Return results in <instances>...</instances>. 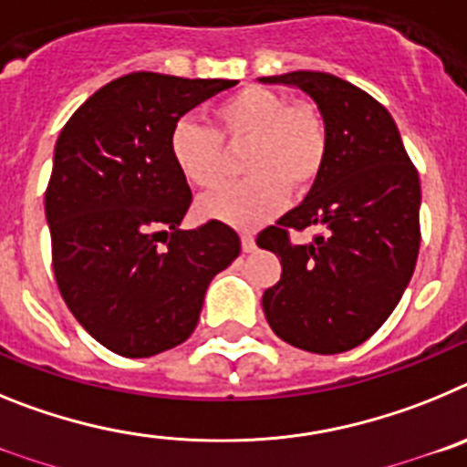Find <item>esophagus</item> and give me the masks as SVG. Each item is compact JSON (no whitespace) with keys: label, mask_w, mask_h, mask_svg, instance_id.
Instances as JSON below:
<instances>
[{"label":"esophagus","mask_w":467,"mask_h":467,"mask_svg":"<svg viewBox=\"0 0 467 467\" xmlns=\"http://www.w3.org/2000/svg\"><path fill=\"white\" fill-rule=\"evenodd\" d=\"M241 245H243V253H253L254 247H257V243H254V236H250V234H243Z\"/></svg>","instance_id":"34e87169"}]
</instances>
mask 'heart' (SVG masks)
<instances>
[{
  "label": "heart",
  "instance_id": "heart-1",
  "mask_svg": "<svg viewBox=\"0 0 467 467\" xmlns=\"http://www.w3.org/2000/svg\"><path fill=\"white\" fill-rule=\"evenodd\" d=\"M217 134L226 144L247 142L245 182L229 184L198 201V214L238 229H253L275 217L287 189L304 193L316 184L327 161V126L308 102L264 86H247L214 107ZM172 166L193 189H213L222 180L220 139L192 119H180L168 133Z\"/></svg>",
  "mask_w": 467,
  "mask_h": 467
}]
</instances>
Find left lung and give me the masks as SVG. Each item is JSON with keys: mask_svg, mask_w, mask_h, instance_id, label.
<instances>
[{"mask_svg": "<svg viewBox=\"0 0 467 467\" xmlns=\"http://www.w3.org/2000/svg\"><path fill=\"white\" fill-rule=\"evenodd\" d=\"M299 88L327 126V161L306 198L264 229L257 245L278 254L280 280L264 292L271 329L308 353L356 348L386 323L419 257L420 182L386 107L327 72L262 77ZM323 234L295 246L290 228Z\"/></svg>", "mask_w": 467, "mask_h": 467, "instance_id": "1", "label": "left lung"}]
</instances>
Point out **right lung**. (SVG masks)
Here are the masks:
<instances>
[{
	"label": "right lung",
	"mask_w": 467,
	"mask_h": 467,
	"mask_svg": "<svg viewBox=\"0 0 467 467\" xmlns=\"http://www.w3.org/2000/svg\"><path fill=\"white\" fill-rule=\"evenodd\" d=\"M234 79L133 72L95 90L57 135L47 189L53 271L81 327L123 358L192 337L210 280L241 238L210 220L182 231L192 189L172 166V123Z\"/></svg>",
	"instance_id": "obj_1"
}]
</instances>
